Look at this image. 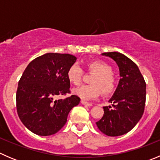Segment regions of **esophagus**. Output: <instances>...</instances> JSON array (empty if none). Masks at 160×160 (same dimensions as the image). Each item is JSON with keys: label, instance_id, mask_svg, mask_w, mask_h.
Masks as SVG:
<instances>
[{"label": "esophagus", "instance_id": "1", "mask_svg": "<svg viewBox=\"0 0 160 160\" xmlns=\"http://www.w3.org/2000/svg\"><path fill=\"white\" fill-rule=\"evenodd\" d=\"M81 104H83V105L88 106V107H90V106L93 105V104H92V103L88 102V101H83V100H82V101H81Z\"/></svg>", "mask_w": 160, "mask_h": 160}]
</instances>
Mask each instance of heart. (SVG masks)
Here are the masks:
<instances>
[{
	"label": "heart",
	"mask_w": 160,
	"mask_h": 160,
	"mask_svg": "<svg viewBox=\"0 0 160 160\" xmlns=\"http://www.w3.org/2000/svg\"><path fill=\"white\" fill-rule=\"evenodd\" d=\"M88 72H94L90 83L92 84L82 85L73 90L74 94L82 99L91 100L98 98L100 92L109 94L114 91L117 86V80L112 73L110 65L101 60H92L87 64ZM83 76V70L77 62L71 64L67 71V77L73 85H79Z\"/></svg>",
	"instance_id": "1"
}]
</instances>
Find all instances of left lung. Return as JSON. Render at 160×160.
<instances>
[{
	"mask_svg": "<svg viewBox=\"0 0 160 160\" xmlns=\"http://www.w3.org/2000/svg\"><path fill=\"white\" fill-rule=\"evenodd\" d=\"M102 55L117 62L122 78L109 101L112 107H104V115L96 125L105 135L119 136L132 130L141 119L146 104V83L136 64L125 55L117 52Z\"/></svg>",
	"mask_w": 160,
	"mask_h": 160,
	"instance_id": "obj_1",
	"label": "left lung"
}]
</instances>
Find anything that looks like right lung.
Instances as JSON below:
<instances>
[{
  "label": "right lung",
  "instance_id": "add662e5",
  "mask_svg": "<svg viewBox=\"0 0 160 160\" xmlns=\"http://www.w3.org/2000/svg\"><path fill=\"white\" fill-rule=\"evenodd\" d=\"M77 58L67 53H46L35 58L18 81L16 108L25 127L42 136L53 135L65 125L69 112L78 105L77 95L55 100L70 93L67 71Z\"/></svg>",
  "mask_w": 160,
  "mask_h": 160
}]
</instances>
